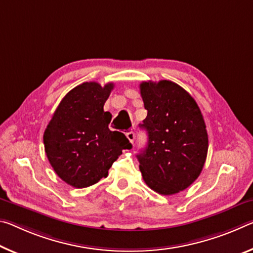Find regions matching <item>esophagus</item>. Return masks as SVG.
I'll return each instance as SVG.
<instances>
[{"instance_id":"esophagus-1","label":"esophagus","mask_w":253,"mask_h":253,"mask_svg":"<svg viewBox=\"0 0 253 253\" xmlns=\"http://www.w3.org/2000/svg\"><path fill=\"white\" fill-rule=\"evenodd\" d=\"M126 137L128 138V141H129L131 144H133L134 143V139H135V133H134L133 130L128 129L126 131Z\"/></svg>"}]
</instances>
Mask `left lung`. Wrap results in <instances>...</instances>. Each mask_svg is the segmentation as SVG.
Wrapping results in <instances>:
<instances>
[{
  "mask_svg": "<svg viewBox=\"0 0 253 253\" xmlns=\"http://www.w3.org/2000/svg\"><path fill=\"white\" fill-rule=\"evenodd\" d=\"M146 118L147 145L137 154L139 170L161 195L184 190L199 177L206 161L208 135L194 98L177 83L162 80L139 85Z\"/></svg>",
  "mask_w": 253,
  "mask_h": 253,
  "instance_id": "obj_1",
  "label": "left lung"
}]
</instances>
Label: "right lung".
<instances>
[{
    "label": "right lung",
    "instance_id": "right-lung-1",
    "mask_svg": "<svg viewBox=\"0 0 253 253\" xmlns=\"http://www.w3.org/2000/svg\"><path fill=\"white\" fill-rule=\"evenodd\" d=\"M114 83L84 82L59 103L43 133L45 152L56 174L74 188L106 178L112 163L131 148L120 131L109 129L111 114L103 110Z\"/></svg>",
    "mask_w": 253,
    "mask_h": 253
}]
</instances>
